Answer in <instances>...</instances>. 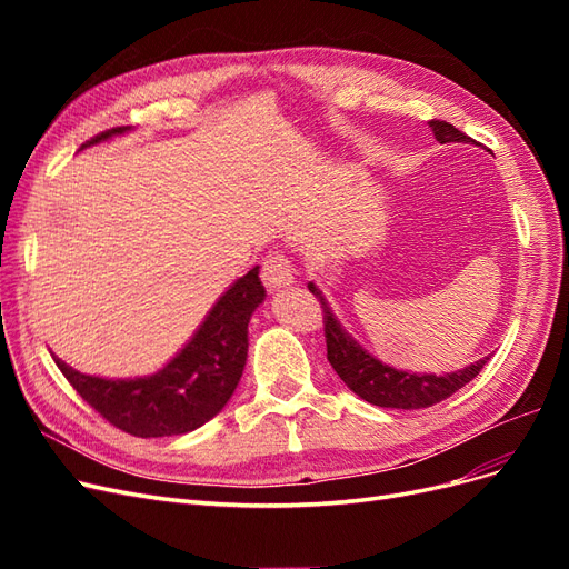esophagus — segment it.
Masks as SVG:
<instances>
[{
	"label": "esophagus",
	"instance_id": "esophagus-1",
	"mask_svg": "<svg viewBox=\"0 0 569 569\" xmlns=\"http://www.w3.org/2000/svg\"><path fill=\"white\" fill-rule=\"evenodd\" d=\"M261 280L270 291H278L295 282V268H291L289 258L282 251H272L261 268Z\"/></svg>",
	"mask_w": 569,
	"mask_h": 569
}]
</instances>
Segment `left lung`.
I'll return each mask as SVG.
<instances>
[{"label": "left lung", "instance_id": "8db88e82", "mask_svg": "<svg viewBox=\"0 0 569 569\" xmlns=\"http://www.w3.org/2000/svg\"><path fill=\"white\" fill-rule=\"evenodd\" d=\"M429 128H432L439 144H451L462 142L470 144L472 140L458 128H453L446 120H429ZM308 289L322 308V322H325V341H327V360L335 368V372L341 377L343 385H347L360 399L382 406V408H429L443 399H449L451 393L462 389L470 380L479 375V370L487 366V358H479L477 363L446 372V375H416V372H403L391 366H385L382 360H377L372 353H368L360 343L343 330L330 306L322 299L320 289L308 282Z\"/></svg>", "mask_w": 569, "mask_h": 569}]
</instances>
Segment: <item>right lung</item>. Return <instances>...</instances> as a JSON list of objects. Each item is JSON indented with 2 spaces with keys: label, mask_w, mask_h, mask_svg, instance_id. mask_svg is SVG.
Returning <instances> with one entry per match:
<instances>
[{
  "label": "right lung",
  "mask_w": 569,
  "mask_h": 569,
  "mask_svg": "<svg viewBox=\"0 0 569 569\" xmlns=\"http://www.w3.org/2000/svg\"><path fill=\"white\" fill-rule=\"evenodd\" d=\"M128 128L92 137L80 149L111 140ZM258 266L239 278L199 325L194 337L166 368L134 380L82 375L54 358L71 387L101 418L132 437H176L209 422L226 408L247 366L249 320L263 303Z\"/></svg>",
  "instance_id": "add662e5"
}]
</instances>
